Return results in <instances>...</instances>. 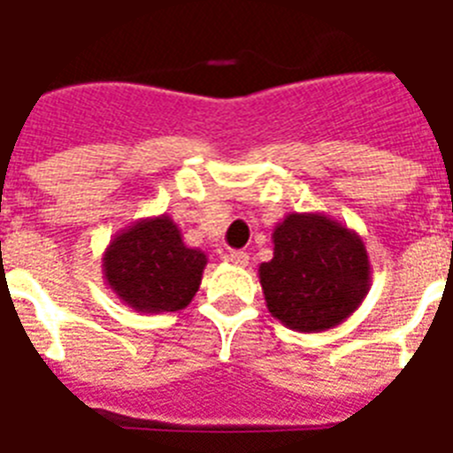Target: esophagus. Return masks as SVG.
I'll return each mask as SVG.
<instances>
[{
	"label": "esophagus",
	"instance_id": "34e87169",
	"mask_svg": "<svg viewBox=\"0 0 453 453\" xmlns=\"http://www.w3.org/2000/svg\"><path fill=\"white\" fill-rule=\"evenodd\" d=\"M223 258H226L227 263L237 265V268H247V265H249V254H247V251H240V249H237V251H227Z\"/></svg>",
	"mask_w": 453,
	"mask_h": 453
}]
</instances>
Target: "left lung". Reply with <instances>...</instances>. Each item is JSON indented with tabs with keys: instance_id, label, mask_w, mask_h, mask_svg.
Returning <instances> with one entry per match:
<instances>
[{
	"instance_id": "1",
	"label": "left lung",
	"mask_w": 453,
	"mask_h": 453,
	"mask_svg": "<svg viewBox=\"0 0 453 453\" xmlns=\"http://www.w3.org/2000/svg\"><path fill=\"white\" fill-rule=\"evenodd\" d=\"M273 258L258 265L270 315L317 334L345 322L372 284L362 237L326 213H289L273 230Z\"/></svg>"
}]
</instances>
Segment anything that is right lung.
<instances>
[{
  "instance_id": "1",
  "label": "right lung",
  "mask_w": 453,
  "mask_h": 453,
  "mask_svg": "<svg viewBox=\"0 0 453 453\" xmlns=\"http://www.w3.org/2000/svg\"><path fill=\"white\" fill-rule=\"evenodd\" d=\"M204 268V251L188 247L166 213L131 223L103 251L105 287L124 305L148 315L188 308Z\"/></svg>"
}]
</instances>
